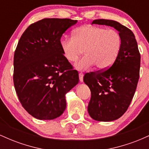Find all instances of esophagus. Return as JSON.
Returning a JSON list of instances; mask_svg holds the SVG:
<instances>
[{
	"label": "esophagus",
	"instance_id": "esophagus-1",
	"mask_svg": "<svg viewBox=\"0 0 149 149\" xmlns=\"http://www.w3.org/2000/svg\"><path fill=\"white\" fill-rule=\"evenodd\" d=\"M83 76H84V74H83V73H82V72L79 73V80H80V82L83 81Z\"/></svg>",
	"mask_w": 149,
	"mask_h": 149
}]
</instances>
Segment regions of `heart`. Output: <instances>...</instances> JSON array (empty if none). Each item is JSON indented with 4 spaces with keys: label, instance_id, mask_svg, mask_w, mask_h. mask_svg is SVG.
<instances>
[{
    "label": "heart",
    "instance_id": "obj_1",
    "mask_svg": "<svg viewBox=\"0 0 149 149\" xmlns=\"http://www.w3.org/2000/svg\"><path fill=\"white\" fill-rule=\"evenodd\" d=\"M122 46V38L116 30L97 26H83L73 31L72 38L63 39L61 48L69 62H76L82 54L85 55L76 64L78 69H88L95 65L106 70L113 64Z\"/></svg>",
    "mask_w": 149,
    "mask_h": 149
}]
</instances>
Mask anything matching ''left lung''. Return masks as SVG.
I'll return each mask as SVG.
<instances>
[{
	"mask_svg": "<svg viewBox=\"0 0 149 149\" xmlns=\"http://www.w3.org/2000/svg\"><path fill=\"white\" fill-rule=\"evenodd\" d=\"M92 24L107 25L119 31L122 46L117 59L106 70L85 73V83L91 91L88 111L92 118L112 121L127 110L136 91L139 78L141 56L133 32L119 22L96 19Z\"/></svg>",
	"mask_w": 149,
	"mask_h": 149,
	"instance_id": "left-lung-1",
	"label": "left lung"
}]
</instances>
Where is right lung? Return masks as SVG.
Segmentation results:
<instances>
[{
	"mask_svg": "<svg viewBox=\"0 0 149 149\" xmlns=\"http://www.w3.org/2000/svg\"><path fill=\"white\" fill-rule=\"evenodd\" d=\"M77 20L45 18L31 24L19 40L14 54L13 82L22 106L39 120L60 116L65 95L77 85L78 73L64 57L62 34Z\"/></svg>",
	"mask_w": 149,
	"mask_h": 149,
	"instance_id": "1",
	"label": "right lung"
}]
</instances>
